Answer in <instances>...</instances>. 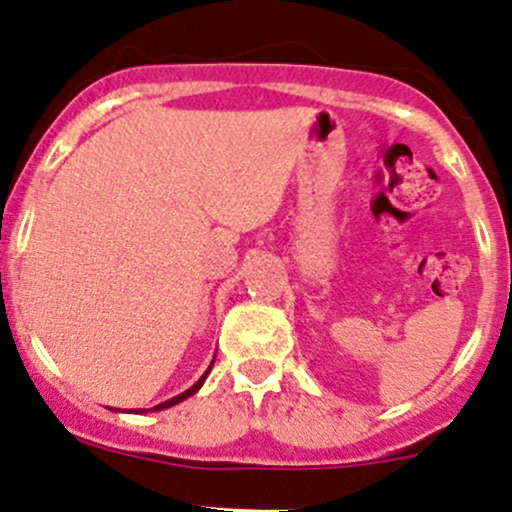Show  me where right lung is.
I'll return each mask as SVG.
<instances>
[{"label":"right lung","mask_w":512,"mask_h":512,"mask_svg":"<svg viewBox=\"0 0 512 512\" xmlns=\"http://www.w3.org/2000/svg\"><path fill=\"white\" fill-rule=\"evenodd\" d=\"M213 365V363H211ZM208 373H211V368L206 370V373L201 375V378H198V383L196 385H191L188 387L186 392H181V395H176V397H171V400H166V402H161V405H157V407H152V410H166V407H174V405H179V402H184L186 397H191V395H196L198 390H201V385L206 383V378H208ZM134 412H149V410H134Z\"/></svg>","instance_id":"add662e5"}]
</instances>
